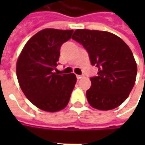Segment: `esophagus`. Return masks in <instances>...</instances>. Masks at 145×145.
<instances>
[{"label": "esophagus", "instance_id": "1", "mask_svg": "<svg viewBox=\"0 0 145 145\" xmlns=\"http://www.w3.org/2000/svg\"><path fill=\"white\" fill-rule=\"evenodd\" d=\"M76 76H77V78L78 79V80H79V79H82V78L84 77L83 75H76Z\"/></svg>", "mask_w": 145, "mask_h": 145}]
</instances>
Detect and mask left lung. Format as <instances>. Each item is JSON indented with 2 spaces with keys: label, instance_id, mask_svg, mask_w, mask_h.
I'll return each instance as SVG.
<instances>
[{
  "label": "left lung",
  "instance_id": "8db88e82",
  "mask_svg": "<svg viewBox=\"0 0 145 145\" xmlns=\"http://www.w3.org/2000/svg\"><path fill=\"white\" fill-rule=\"evenodd\" d=\"M72 39L88 52L97 75L90 78L86 91L88 103L95 109L109 110L120 106L131 93L137 76V63L130 47L109 32L77 29Z\"/></svg>",
  "mask_w": 145,
  "mask_h": 145
}]
</instances>
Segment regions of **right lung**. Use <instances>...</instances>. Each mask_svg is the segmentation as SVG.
<instances>
[{
	"label": "right lung",
	"mask_w": 145,
	"mask_h": 145,
	"mask_svg": "<svg viewBox=\"0 0 145 145\" xmlns=\"http://www.w3.org/2000/svg\"><path fill=\"white\" fill-rule=\"evenodd\" d=\"M73 30L46 29L25 45L16 64L21 89L39 109L57 112L67 106L76 84L75 74H57L60 47L68 41Z\"/></svg>",
	"instance_id": "1"
}]
</instances>
